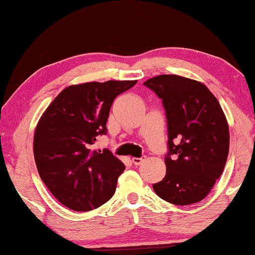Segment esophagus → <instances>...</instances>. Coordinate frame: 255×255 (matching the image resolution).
<instances>
[{"mask_svg": "<svg viewBox=\"0 0 255 255\" xmlns=\"http://www.w3.org/2000/svg\"><path fill=\"white\" fill-rule=\"evenodd\" d=\"M145 160V157H140V158H131V162L134 165H140L141 162Z\"/></svg>", "mask_w": 255, "mask_h": 255, "instance_id": "obj_1", "label": "esophagus"}]
</instances>
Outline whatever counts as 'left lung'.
Segmentation results:
<instances>
[{
    "mask_svg": "<svg viewBox=\"0 0 255 255\" xmlns=\"http://www.w3.org/2000/svg\"><path fill=\"white\" fill-rule=\"evenodd\" d=\"M161 100L167 122L166 174L155 194L176 205L202 201L226 166L229 129L219 101L204 84L177 75L143 83Z\"/></svg>",
    "mask_w": 255,
    "mask_h": 255,
    "instance_id": "1",
    "label": "left lung"
}]
</instances>
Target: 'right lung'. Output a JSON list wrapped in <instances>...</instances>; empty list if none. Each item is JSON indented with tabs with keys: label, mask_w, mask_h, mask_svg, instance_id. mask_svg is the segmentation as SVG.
Here are the masks:
<instances>
[{
	"label": "right lung",
	"mask_w": 255,
	"mask_h": 255,
	"mask_svg": "<svg viewBox=\"0 0 255 255\" xmlns=\"http://www.w3.org/2000/svg\"><path fill=\"white\" fill-rule=\"evenodd\" d=\"M136 81L71 85L54 98L36 126L33 142L40 178L61 204L75 211L96 209L114 195L125 165L108 148L94 149L107 134L114 100Z\"/></svg>",
	"instance_id": "obj_1"
}]
</instances>
